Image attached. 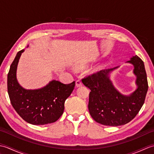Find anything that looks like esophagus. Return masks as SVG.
Here are the masks:
<instances>
[{"label": "esophagus", "instance_id": "1", "mask_svg": "<svg viewBox=\"0 0 154 154\" xmlns=\"http://www.w3.org/2000/svg\"><path fill=\"white\" fill-rule=\"evenodd\" d=\"M76 86L77 87L82 86V82H81V81L80 79H77L76 81Z\"/></svg>", "mask_w": 154, "mask_h": 154}]
</instances>
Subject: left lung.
Masks as SVG:
<instances>
[{"instance_id": "8db88e82", "label": "left lung", "mask_w": 154, "mask_h": 154, "mask_svg": "<svg viewBox=\"0 0 154 154\" xmlns=\"http://www.w3.org/2000/svg\"><path fill=\"white\" fill-rule=\"evenodd\" d=\"M127 62L134 67L137 85L128 96L118 91L109 76L119 67L101 70L82 79L84 85L91 89L88 108L97 122L110 126L124 125L134 119L144 103L148 89L144 63L137 55Z\"/></svg>"}]
</instances>
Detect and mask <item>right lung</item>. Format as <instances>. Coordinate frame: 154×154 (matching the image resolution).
I'll use <instances>...</instances> for the list:
<instances>
[{
	"mask_svg": "<svg viewBox=\"0 0 154 154\" xmlns=\"http://www.w3.org/2000/svg\"><path fill=\"white\" fill-rule=\"evenodd\" d=\"M24 51L16 54L8 73V93L12 105L28 123L34 125L53 123L63 114L65 101L73 92L75 82L64 84L53 80L41 89H24L16 79V69Z\"/></svg>",
	"mask_w": 154,
	"mask_h": 154,
	"instance_id": "1",
	"label": "right lung"
}]
</instances>
